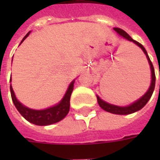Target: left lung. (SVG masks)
<instances>
[{
	"label": "left lung",
	"mask_w": 160,
	"mask_h": 160,
	"mask_svg": "<svg viewBox=\"0 0 160 160\" xmlns=\"http://www.w3.org/2000/svg\"><path fill=\"white\" fill-rule=\"evenodd\" d=\"M114 30L117 32L122 36V38H124L125 39L128 40L130 42H134L136 45H138L140 48H141L143 52L145 53V55L147 56V58H148V62H149V65H150V68H151V72H152V82L151 85H150V87L148 91L146 92V93L141 98H139L138 100H136L134 103L131 104L130 105H128V106H118V105H114V104H111L109 103H106L105 101L102 100L100 98L97 96V99H98V103L99 104L103 110H104L105 111H108L110 113H112V114H117V115H128V114H132L134 112H136V111H140L141 109L144 107L145 105L147 104V103L148 102V100L151 98L152 95V92L154 91V87H155V73H154V68L152 66V63L151 60L149 58V56L148 55V52L147 50L145 49L143 45L137 41L134 40L132 38H131L128 34L126 32H124L123 30L120 29V28H114Z\"/></svg>",
	"instance_id": "1"
}]
</instances>
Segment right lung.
Wrapping results in <instances>:
<instances>
[{
    "label": "right lung",
    "instance_id": "1",
    "mask_svg": "<svg viewBox=\"0 0 160 160\" xmlns=\"http://www.w3.org/2000/svg\"><path fill=\"white\" fill-rule=\"evenodd\" d=\"M29 34L30 32L24 37L21 42L29 36ZM10 82H11V78H10ZM73 83H74V80L70 83L64 97L58 104L52 107L47 108L45 110H40V111L26 107L20 102H19L16 98L15 94L11 85H10V92H11L12 102L15 105L16 109L18 110L23 118L33 124H36L38 126H46V125H50V124L58 122L61 120H62L68 115L70 108V97L73 90Z\"/></svg>",
    "mask_w": 160,
    "mask_h": 160
}]
</instances>
